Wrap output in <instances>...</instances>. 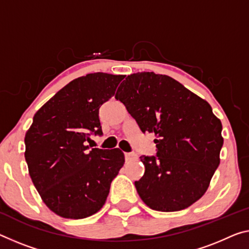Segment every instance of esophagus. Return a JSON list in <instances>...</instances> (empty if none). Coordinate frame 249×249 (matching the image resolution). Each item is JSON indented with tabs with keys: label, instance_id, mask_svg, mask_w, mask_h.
Wrapping results in <instances>:
<instances>
[{
	"label": "esophagus",
	"instance_id": "esophagus-1",
	"mask_svg": "<svg viewBox=\"0 0 249 249\" xmlns=\"http://www.w3.org/2000/svg\"><path fill=\"white\" fill-rule=\"evenodd\" d=\"M136 159H137V156L135 153H125V160L127 161H131V160H134Z\"/></svg>",
	"mask_w": 249,
	"mask_h": 249
}]
</instances>
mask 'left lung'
Segmentation results:
<instances>
[{"instance_id":"left-lung-1","label":"left lung","mask_w":249,"mask_h":249,"mask_svg":"<svg viewBox=\"0 0 249 249\" xmlns=\"http://www.w3.org/2000/svg\"><path fill=\"white\" fill-rule=\"evenodd\" d=\"M116 100L142 133H154L156 155L141 156L145 173L136 191L149 208L177 212L202 197L219 165L222 122L206 101L167 75H128Z\"/></svg>"}]
</instances>
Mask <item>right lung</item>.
<instances>
[{
	"label": "right lung",
	"mask_w": 249,
	"mask_h": 249,
	"mask_svg": "<svg viewBox=\"0 0 249 249\" xmlns=\"http://www.w3.org/2000/svg\"><path fill=\"white\" fill-rule=\"evenodd\" d=\"M124 75L92 73L75 78L39 108L25 135V160L43 202L64 218L95 214L124 165L120 148L89 149L90 135H103L100 107Z\"/></svg>",
	"instance_id": "right-lung-1"
}]
</instances>
